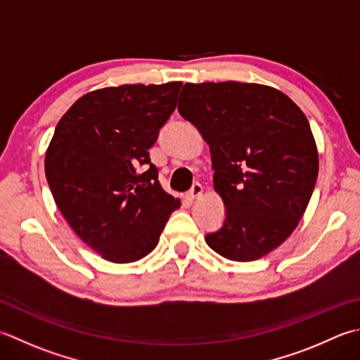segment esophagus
Returning a JSON list of instances; mask_svg holds the SVG:
<instances>
[{
  "instance_id": "obj_1",
  "label": "esophagus",
  "mask_w": 360,
  "mask_h": 360,
  "mask_svg": "<svg viewBox=\"0 0 360 360\" xmlns=\"http://www.w3.org/2000/svg\"><path fill=\"white\" fill-rule=\"evenodd\" d=\"M201 195H202V186L198 184V182H196V184H193L192 188H190V192L187 193V198H188L190 201H193V200H196V198H200Z\"/></svg>"
}]
</instances>
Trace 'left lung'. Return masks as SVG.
<instances>
[{"label":"left lung","mask_w":360,"mask_h":360,"mask_svg":"<svg viewBox=\"0 0 360 360\" xmlns=\"http://www.w3.org/2000/svg\"><path fill=\"white\" fill-rule=\"evenodd\" d=\"M178 110L209 145L214 188L226 207L206 243L237 262L276 250L298 226L319 176L306 115L281 90L236 81L187 82Z\"/></svg>","instance_id":"obj_1"}]
</instances>
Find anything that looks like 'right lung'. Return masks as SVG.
Listing matches in <instances>:
<instances>
[{"instance_id":"right-lung-1","label":"right lung","mask_w":360,"mask_h":360,"mask_svg":"<svg viewBox=\"0 0 360 360\" xmlns=\"http://www.w3.org/2000/svg\"><path fill=\"white\" fill-rule=\"evenodd\" d=\"M181 86L89 91L56 126L45 156L53 198L76 236L109 262L150 255L181 206L159 184L148 153L176 109Z\"/></svg>"}]
</instances>
